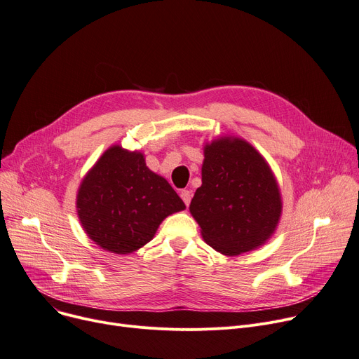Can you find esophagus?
<instances>
[{"instance_id":"esophagus-1","label":"esophagus","mask_w":359,"mask_h":359,"mask_svg":"<svg viewBox=\"0 0 359 359\" xmlns=\"http://www.w3.org/2000/svg\"><path fill=\"white\" fill-rule=\"evenodd\" d=\"M180 198L183 199V202H184V205L186 206H189V203H190V201H192V192H190V190H182L180 192Z\"/></svg>"}]
</instances>
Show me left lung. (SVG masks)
<instances>
[{
  "instance_id": "8db88e82",
  "label": "left lung",
  "mask_w": 359,
  "mask_h": 359,
  "mask_svg": "<svg viewBox=\"0 0 359 359\" xmlns=\"http://www.w3.org/2000/svg\"><path fill=\"white\" fill-rule=\"evenodd\" d=\"M203 154L202 186L189 209L205 243L229 257L261 247L274 233L283 208L269 163L236 137L213 140Z\"/></svg>"
}]
</instances>
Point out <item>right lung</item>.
I'll use <instances>...</instances> for the list:
<instances>
[{
  "label": "right lung",
  "mask_w": 359,
  "mask_h": 359,
  "mask_svg": "<svg viewBox=\"0 0 359 359\" xmlns=\"http://www.w3.org/2000/svg\"><path fill=\"white\" fill-rule=\"evenodd\" d=\"M186 206L144 154L109 147L83 177L76 209L83 231L101 248L130 254L146 245L169 215Z\"/></svg>",
  "instance_id": "1"
}]
</instances>
